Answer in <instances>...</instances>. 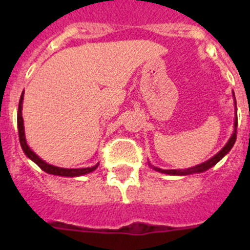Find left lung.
I'll return each instance as SVG.
<instances>
[{"mask_svg":"<svg viewBox=\"0 0 250 250\" xmlns=\"http://www.w3.org/2000/svg\"><path fill=\"white\" fill-rule=\"evenodd\" d=\"M234 95V92H233ZM234 105H235V110H237V103H235V96H234ZM237 126H238V119L235 118V120H234V131H233V135L230 136V139L228 140V143L225 144V146L223 147L222 150H220L216 155H214L213 158H210L209 160H207L205 163H202V164L199 165H195V167H189V169H173V170H164V169H160V167H152V169L156 170V171H159V173H164V174H167V175H189V174H195V173H203V171H205V170L210 169V167H213L214 165L218 163V161L222 160L223 158H224L227 154H228L229 151H230L231 147L234 146V143H235V140H237Z\"/></svg>","mask_w":250,"mask_h":250,"instance_id":"8db88e82","label":"left lung"}]
</instances>
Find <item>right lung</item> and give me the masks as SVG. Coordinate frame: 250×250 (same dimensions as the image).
I'll return each instance as SVG.
<instances>
[{"mask_svg": "<svg viewBox=\"0 0 250 250\" xmlns=\"http://www.w3.org/2000/svg\"><path fill=\"white\" fill-rule=\"evenodd\" d=\"M22 101H23V92L21 95V99H20L19 103V112H17V126H19V138H20V144H21L22 150L26 154L27 158H30L31 160L36 163L43 171L48 174H52V175H59V176H81L85 175V174H89L94 170H96V167H99V164L94 165L91 167H81V169H66V167H55V165L47 164L46 161H43L42 159H40L39 156L35 154L32 150L30 149V146L26 143L25 138V127H23V119H22Z\"/></svg>", "mask_w": 250, "mask_h": 250, "instance_id": "obj_1", "label": "right lung"}]
</instances>
